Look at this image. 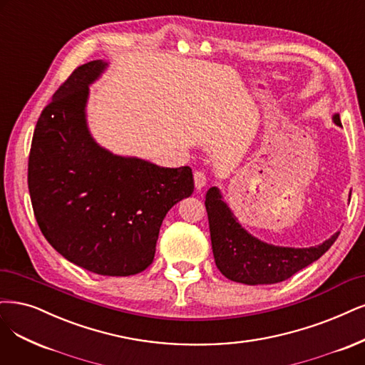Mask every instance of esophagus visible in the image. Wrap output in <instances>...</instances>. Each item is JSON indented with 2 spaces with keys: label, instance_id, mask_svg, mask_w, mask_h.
Instances as JSON below:
<instances>
[{
  "label": "esophagus",
  "instance_id": "34e87169",
  "mask_svg": "<svg viewBox=\"0 0 365 365\" xmlns=\"http://www.w3.org/2000/svg\"><path fill=\"white\" fill-rule=\"evenodd\" d=\"M193 178H195V187L197 188V190H200V188H204L207 185V177L204 172H200V170L195 172Z\"/></svg>",
  "mask_w": 365,
  "mask_h": 365
}]
</instances>
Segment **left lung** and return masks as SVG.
Segmentation results:
<instances>
[{"label":"left lung","mask_w":365,"mask_h":365,"mask_svg":"<svg viewBox=\"0 0 365 365\" xmlns=\"http://www.w3.org/2000/svg\"><path fill=\"white\" fill-rule=\"evenodd\" d=\"M332 120L341 127L340 115ZM205 207L208 212L212 255L220 273L234 282L246 285L282 282L317 261L340 235L335 232L328 240L311 247L274 246L247 232L223 200L217 187L207 192Z\"/></svg>","instance_id":"left-lung-1"}]
</instances>
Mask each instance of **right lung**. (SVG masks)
<instances>
[{"label": "right lung", "instance_id": "add662e5", "mask_svg": "<svg viewBox=\"0 0 365 365\" xmlns=\"http://www.w3.org/2000/svg\"><path fill=\"white\" fill-rule=\"evenodd\" d=\"M108 63L75 69L37 119L29 190L37 225L57 252L86 270L130 276L150 266L168 211L193 193L188 166L160 168L98 145L87 127L89 86Z\"/></svg>", "mask_w": 365, "mask_h": 365}]
</instances>
